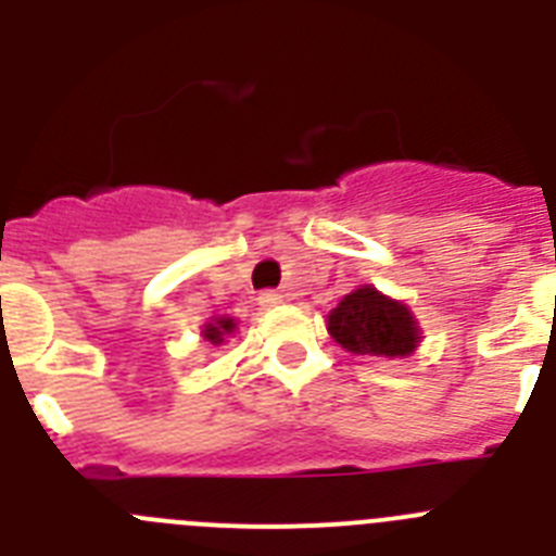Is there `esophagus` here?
<instances>
[{
  "mask_svg": "<svg viewBox=\"0 0 556 556\" xmlns=\"http://www.w3.org/2000/svg\"><path fill=\"white\" fill-rule=\"evenodd\" d=\"M281 301H283V294H281V292H273V289H267V292L258 294V303H262L264 308L278 306V303H281Z\"/></svg>",
  "mask_w": 556,
  "mask_h": 556,
  "instance_id": "1",
  "label": "esophagus"
}]
</instances>
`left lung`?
Masks as SVG:
<instances>
[{"label": "left lung", "instance_id": "obj_1", "mask_svg": "<svg viewBox=\"0 0 556 556\" xmlns=\"http://www.w3.org/2000/svg\"><path fill=\"white\" fill-rule=\"evenodd\" d=\"M328 333L358 356H409L420 342L409 308L372 287H362L342 298V303L328 314Z\"/></svg>", "mask_w": 556, "mask_h": 556}]
</instances>
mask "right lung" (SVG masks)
<instances>
[{"mask_svg":"<svg viewBox=\"0 0 556 556\" xmlns=\"http://www.w3.org/2000/svg\"><path fill=\"white\" fill-rule=\"evenodd\" d=\"M233 328H236V323L230 320V317H223V320H217V323H208V326H205V331H203V337L208 339L211 345H219L225 333H230Z\"/></svg>","mask_w":556,"mask_h":556,"instance_id":"obj_1","label":"right lung"}]
</instances>
